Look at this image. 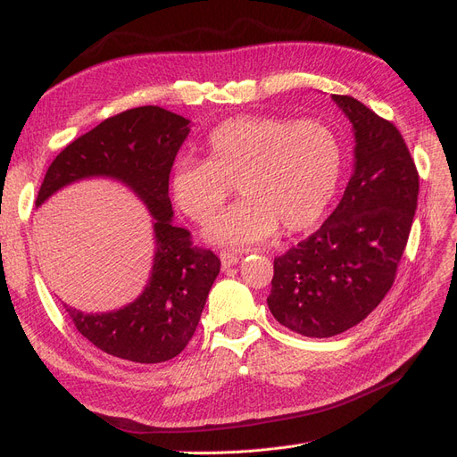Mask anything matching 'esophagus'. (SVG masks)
<instances>
[{"instance_id": "34e87169", "label": "esophagus", "mask_w": 457, "mask_h": 457, "mask_svg": "<svg viewBox=\"0 0 457 457\" xmlns=\"http://www.w3.org/2000/svg\"><path fill=\"white\" fill-rule=\"evenodd\" d=\"M238 261H240V253L230 252V250L220 252V262H223V269H228L232 265H237Z\"/></svg>"}]
</instances>
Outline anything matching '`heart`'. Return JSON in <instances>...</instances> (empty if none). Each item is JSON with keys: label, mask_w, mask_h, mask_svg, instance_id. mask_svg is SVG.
<instances>
[{"label": "heart", "mask_w": 457, "mask_h": 457, "mask_svg": "<svg viewBox=\"0 0 457 457\" xmlns=\"http://www.w3.org/2000/svg\"><path fill=\"white\" fill-rule=\"evenodd\" d=\"M205 160L181 158L170 175L173 202L207 223L237 185L242 200L205 228L217 244L247 245L282 228L295 234L324 215L341 177L337 135L320 120L234 116L204 143Z\"/></svg>", "instance_id": "1"}]
</instances>
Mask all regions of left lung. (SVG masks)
Wrapping results in <instances>:
<instances>
[{"mask_svg":"<svg viewBox=\"0 0 457 457\" xmlns=\"http://www.w3.org/2000/svg\"><path fill=\"white\" fill-rule=\"evenodd\" d=\"M331 99L353 123L354 171L322 227L274 259L267 297L276 320L307 337L343 334L383 301L420 195L416 163L395 123L349 95Z\"/></svg>","mask_w":457,"mask_h":457,"instance_id":"1","label":"left lung"}]
</instances>
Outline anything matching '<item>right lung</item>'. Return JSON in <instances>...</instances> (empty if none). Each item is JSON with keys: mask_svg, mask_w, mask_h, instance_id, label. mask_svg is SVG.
Masks as SVG:
<instances>
[{"mask_svg": "<svg viewBox=\"0 0 457 457\" xmlns=\"http://www.w3.org/2000/svg\"><path fill=\"white\" fill-rule=\"evenodd\" d=\"M190 121L160 106H139L106 118L53 160L36 205L53 192L87 177L128 185L154 217V265L145 292L128 307L87 314L64 305L76 329L106 354L158 364L181 353L200 322L220 259L192 244L173 225L170 173Z\"/></svg>", "mask_w": 457, "mask_h": 457, "instance_id": "obj_1", "label": "right lung"}]
</instances>
